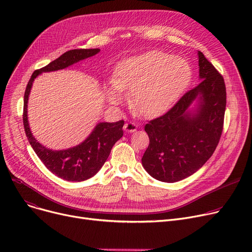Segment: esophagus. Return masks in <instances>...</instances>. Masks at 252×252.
Wrapping results in <instances>:
<instances>
[{
  "label": "esophagus",
  "instance_id": "1",
  "mask_svg": "<svg viewBox=\"0 0 252 252\" xmlns=\"http://www.w3.org/2000/svg\"><path fill=\"white\" fill-rule=\"evenodd\" d=\"M124 129L127 133H134V131L137 130V125L133 122H127L124 126Z\"/></svg>",
  "mask_w": 252,
  "mask_h": 252
}]
</instances>
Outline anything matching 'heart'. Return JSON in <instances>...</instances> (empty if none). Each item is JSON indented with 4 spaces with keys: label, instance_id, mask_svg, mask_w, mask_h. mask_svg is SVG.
<instances>
[{
    "label": "heart",
    "instance_id": "b5f03b06",
    "mask_svg": "<svg viewBox=\"0 0 252 252\" xmlns=\"http://www.w3.org/2000/svg\"><path fill=\"white\" fill-rule=\"evenodd\" d=\"M192 78L189 63L161 51H149L118 64L108 89L113 103L125 99L124 90L130 91V108L143 117L166 112L183 95Z\"/></svg>",
    "mask_w": 252,
    "mask_h": 252
}]
</instances>
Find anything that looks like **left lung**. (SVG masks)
Listing matches in <instances>:
<instances>
[{
  "mask_svg": "<svg viewBox=\"0 0 252 252\" xmlns=\"http://www.w3.org/2000/svg\"><path fill=\"white\" fill-rule=\"evenodd\" d=\"M198 58L199 85L145 126L150 143L142 164L158 181L175 183L196 173L214 154L222 133L227 103L223 77L200 51ZM195 98L200 103L190 112Z\"/></svg>",
  "mask_w": 252,
  "mask_h": 252,
  "instance_id": "left-lung-1",
  "label": "left lung"
}]
</instances>
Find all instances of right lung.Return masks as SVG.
<instances>
[{"label": "right lung", "instance_id": "1", "mask_svg": "<svg viewBox=\"0 0 252 252\" xmlns=\"http://www.w3.org/2000/svg\"><path fill=\"white\" fill-rule=\"evenodd\" d=\"M99 52V49H74L65 52L45 67L33 71L24 92L22 118L25 135L45 166L51 173L65 181L82 182L95 176L107 160L113 145L123 137L125 122L100 123L82 144L66 150L53 151L44 147L32 137L28 122L29 95L32 82L39 73L66 68L79 60L96 55Z\"/></svg>", "mask_w": 252, "mask_h": 252}]
</instances>
